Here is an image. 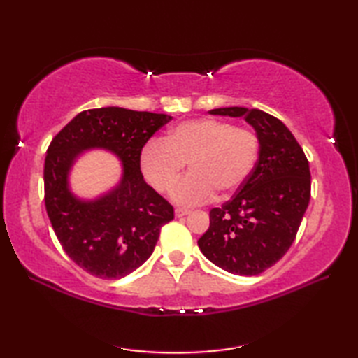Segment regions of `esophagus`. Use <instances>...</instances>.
<instances>
[{
	"instance_id": "obj_1",
	"label": "esophagus",
	"mask_w": 358,
	"mask_h": 358,
	"mask_svg": "<svg viewBox=\"0 0 358 358\" xmlns=\"http://www.w3.org/2000/svg\"><path fill=\"white\" fill-rule=\"evenodd\" d=\"M187 214H191V210H189V209H185V208L175 209V217H185Z\"/></svg>"
}]
</instances>
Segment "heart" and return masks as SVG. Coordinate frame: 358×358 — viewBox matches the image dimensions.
Listing matches in <instances>:
<instances>
[{"label": "heart", "instance_id": "heart-1", "mask_svg": "<svg viewBox=\"0 0 358 358\" xmlns=\"http://www.w3.org/2000/svg\"><path fill=\"white\" fill-rule=\"evenodd\" d=\"M260 157V138L249 127L222 120H191L173 126L164 141L152 140L141 150L144 178L158 192H171L185 166L191 175L173 191L180 204L227 196L246 183Z\"/></svg>", "mask_w": 358, "mask_h": 358}]
</instances>
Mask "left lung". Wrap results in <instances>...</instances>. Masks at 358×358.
<instances>
[{
	"instance_id": "1",
	"label": "left lung",
	"mask_w": 358,
	"mask_h": 358,
	"mask_svg": "<svg viewBox=\"0 0 358 358\" xmlns=\"http://www.w3.org/2000/svg\"><path fill=\"white\" fill-rule=\"evenodd\" d=\"M209 113L245 118L260 138V157L232 199L210 209L199 248L218 268L258 275L287 252L299 232L310 199L309 162L291 131L269 113L246 108Z\"/></svg>"
}]
</instances>
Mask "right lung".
<instances>
[{
    "mask_svg": "<svg viewBox=\"0 0 358 358\" xmlns=\"http://www.w3.org/2000/svg\"><path fill=\"white\" fill-rule=\"evenodd\" d=\"M172 117L123 108L89 109L67 123L49 144L44 162V203L64 252L90 275L126 277L154 252L173 208L143 178L141 149ZM106 148L124 163L110 193L80 201L69 189V172L81 151Z\"/></svg>",
    "mask_w": 358,
    "mask_h": 358,
    "instance_id": "1",
    "label": "right lung"
}]
</instances>
